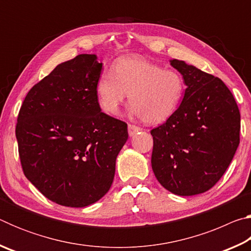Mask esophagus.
<instances>
[{
	"mask_svg": "<svg viewBox=\"0 0 251 251\" xmlns=\"http://www.w3.org/2000/svg\"><path fill=\"white\" fill-rule=\"evenodd\" d=\"M139 130H141V128H139L138 126L133 125V124L128 125V134H129V136H134L136 133H138Z\"/></svg>",
	"mask_w": 251,
	"mask_h": 251,
	"instance_id": "1",
	"label": "esophagus"
}]
</instances>
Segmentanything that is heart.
Listing matches in <instances>:
<instances>
[{
	"label": "heart",
	"instance_id": "b5f03b06",
	"mask_svg": "<svg viewBox=\"0 0 251 251\" xmlns=\"http://www.w3.org/2000/svg\"><path fill=\"white\" fill-rule=\"evenodd\" d=\"M185 94V80L175 70L139 57L121 59L113 73H103L96 83V96L105 113L117 115L129 95L130 112L148 124L171 118Z\"/></svg>",
	"mask_w": 251,
	"mask_h": 251
}]
</instances>
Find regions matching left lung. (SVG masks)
Here are the masks:
<instances>
[{
    "label": "left lung",
    "mask_w": 251,
    "mask_h": 251,
    "mask_svg": "<svg viewBox=\"0 0 251 251\" xmlns=\"http://www.w3.org/2000/svg\"><path fill=\"white\" fill-rule=\"evenodd\" d=\"M171 65L187 88L175 114L151 130L157 180L179 196L209 190L226 172L239 145L240 113L222 79L184 61Z\"/></svg>",
    "instance_id": "obj_1"
}]
</instances>
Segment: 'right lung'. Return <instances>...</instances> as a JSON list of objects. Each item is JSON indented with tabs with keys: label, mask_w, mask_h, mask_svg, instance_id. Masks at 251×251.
<instances>
[{
	"label": "right lung",
	"mask_w": 251,
	"mask_h": 251,
	"mask_svg": "<svg viewBox=\"0 0 251 251\" xmlns=\"http://www.w3.org/2000/svg\"><path fill=\"white\" fill-rule=\"evenodd\" d=\"M101 63L79 54L34 85L16 123L25 177L50 201L86 207L108 192L128 131L100 112L96 83Z\"/></svg>",
	"instance_id": "right-lung-1"
}]
</instances>
